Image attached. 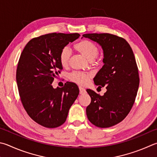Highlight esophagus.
<instances>
[{
  "label": "esophagus",
  "instance_id": "obj_1",
  "mask_svg": "<svg viewBox=\"0 0 157 157\" xmlns=\"http://www.w3.org/2000/svg\"><path fill=\"white\" fill-rule=\"evenodd\" d=\"M79 93L82 94V95H83V94L86 93V90H85V88H84L83 87L79 86Z\"/></svg>",
  "mask_w": 157,
  "mask_h": 157
}]
</instances>
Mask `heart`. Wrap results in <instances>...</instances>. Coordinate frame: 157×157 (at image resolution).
I'll return each instance as SVG.
<instances>
[{
    "label": "heart",
    "instance_id": "heart-1",
    "mask_svg": "<svg viewBox=\"0 0 157 157\" xmlns=\"http://www.w3.org/2000/svg\"><path fill=\"white\" fill-rule=\"evenodd\" d=\"M74 49L90 61H92L96 58L99 54L98 46L94 42L88 40H82L77 42L74 44ZM70 58V50L67 47H64L60 51L59 55V63L63 67H67L69 64ZM91 78H92V74L82 72V71H73L69 75V78L71 81L79 85L86 84Z\"/></svg>",
    "mask_w": 157,
    "mask_h": 157
}]
</instances>
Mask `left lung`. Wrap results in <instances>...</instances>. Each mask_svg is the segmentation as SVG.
Returning a JSON list of instances; mask_svg holds the SVG:
<instances>
[{"label":"left lung","instance_id":"8db88e82","mask_svg":"<svg viewBox=\"0 0 157 157\" xmlns=\"http://www.w3.org/2000/svg\"><path fill=\"white\" fill-rule=\"evenodd\" d=\"M97 42L104 51V66L94 78L99 87L106 86L103 96L87 89L91 98L86 115L99 128H109L123 121L132 108L137 94L139 77L132 48L124 38L110 33L83 35Z\"/></svg>","mask_w":157,"mask_h":157}]
</instances>
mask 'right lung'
Returning a JSON list of instances; mask_svg holds the SVG:
<instances>
[{"label":"right lung","mask_w":157,"mask_h":157,"mask_svg":"<svg viewBox=\"0 0 157 157\" xmlns=\"http://www.w3.org/2000/svg\"><path fill=\"white\" fill-rule=\"evenodd\" d=\"M79 34L52 33L31 39L25 47L16 69L20 98L28 115L41 126L54 128L65 121L69 108L79 95L78 86L67 82L53 88L60 73V51Z\"/></svg>","instance_id":"add662e5"}]
</instances>
